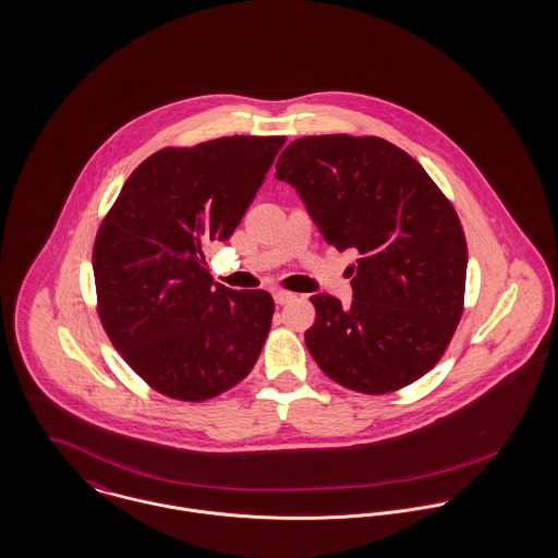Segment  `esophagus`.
Masks as SVG:
<instances>
[{
	"mask_svg": "<svg viewBox=\"0 0 558 558\" xmlns=\"http://www.w3.org/2000/svg\"><path fill=\"white\" fill-rule=\"evenodd\" d=\"M293 300H295V295L289 293V291H276V293H274V301H276L278 305H284V303H289V301Z\"/></svg>",
	"mask_w": 558,
	"mask_h": 558,
	"instance_id": "1",
	"label": "esophagus"
}]
</instances>
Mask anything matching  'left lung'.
Here are the masks:
<instances>
[{"label": "left lung", "mask_w": 558, "mask_h": 558, "mask_svg": "<svg viewBox=\"0 0 558 558\" xmlns=\"http://www.w3.org/2000/svg\"><path fill=\"white\" fill-rule=\"evenodd\" d=\"M327 244L354 248V300L312 295L305 345L323 374L365 395L437 365L465 307L468 242L450 199L405 150L376 135H305L276 163Z\"/></svg>", "instance_id": "1"}]
</instances>
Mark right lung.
<instances>
[{
    "label": "right lung",
    "instance_id": "add662e5",
    "mask_svg": "<svg viewBox=\"0 0 558 558\" xmlns=\"http://www.w3.org/2000/svg\"><path fill=\"white\" fill-rule=\"evenodd\" d=\"M284 142L231 135L161 148L129 175L97 229L101 327L129 367L170 399H215L257 363L274 300L215 282L206 246L233 235Z\"/></svg>",
    "mask_w": 558,
    "mask_h": 558
}]
</instances>
